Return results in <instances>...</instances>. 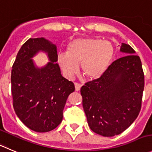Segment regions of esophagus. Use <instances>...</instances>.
I'll use <instances>...</instances> for the list:
<instances>
[{
    "mask_svg": "<svg viewBox=\"0 0 152 152\" xmlns=\"http://www.w3.org/2000/svg\"><path fill=\"white\" fill-rule=\"evenodd\" d=\"M81 87H82V85H80L79 83H75V89H76V91H80Z\"/></svg>",
    "mask_w": 152,
    "mask_h": 152,
    "instance_id": "34e87169",
    "label": "esophagus"
}]
</instances>
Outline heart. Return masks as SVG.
<instances>
[{
  "label": "heart",
  "instance_id": "b5f03b06",
  "mask_svg": "<svg viewBox=\"0 0 152 152\" xmlns=\"http://www.w3.org/2000/svg\"><path fill=\"white\" fill-rule=\"evenodd\" d=\"M111 42L94 38H80L69 44L67 52L60 53L58 62L67 79H72L79 72V66L85 77L94 80L108 69L114 58Z\"/></svg>",
  "mask_w": 152,
  "mask_h": 152
}]
</instances>
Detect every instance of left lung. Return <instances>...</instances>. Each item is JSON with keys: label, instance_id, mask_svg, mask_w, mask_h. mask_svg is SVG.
<instances>
[{"label": "left lung", "instance_id": "1", "mask_svg": "<svg viewBox=\"0 0 152 152\" xmlns=\"http://www.w3.org/2000/svg\"><path fill=\"white\" fill-rule=\"evenodd\" d=\"M125 56L112 63L100 78L81 88L83 106L91 130L103 137L121 134L141 110L144 73L140 57L121 43Z\"/></svg>", "mask_w": 152, "mask_h": 152}]
</instances>
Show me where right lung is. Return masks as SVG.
Wrapping results in <instances>:
<instances>
[{"instance_id": "add662e5", "label": "right lung", "mask_w": 152, "mask_h": 152, "mask_svg": "<svg viewBox=\"0 0 152 152\" xmlns=\"http://www.w3.org/2000/svg\"><path fill=\"white\" fill-rule=\"evenodd\" d=\"M40 50L48 54L50 61L39 68L32 58ZM57 61L55 44L43 37L30 38L12 65L14 110L22 123L35 132L51 131L60 124L68 96L75 91L74 84L62 76Z\"/></svg>"}]
</instances>
